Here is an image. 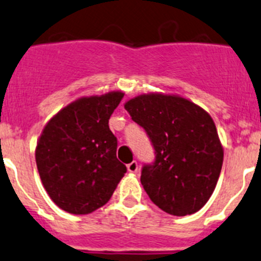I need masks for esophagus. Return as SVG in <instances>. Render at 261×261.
I'll return each mask as SVG.
<instances>
[{
    "mask_svg": "<svg viewBox=\"0 0 261 261\" xmlns=\"http://www.w3.org/2000/svg\"><path fill=\"white\" fill-rule=\"evenodd\" d=\"M139 169V166H138V162L134 161L131 162V163L127 164V171L131 172V173H135V172H138Z\"/></svg>",
    "mask_w": 261,
    "mask_h": 261,
    "instance_id": "obj_1",
    "label": "esophagus"
}]
</instances>
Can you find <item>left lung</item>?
Wrapping results in <instances>:
<instances>
[{
    "label": "left lung",
    "instance_id": "8db88e82",
    "mask_svg": "<svg viewBox=\"0 0 261 261\" xmlns=\"http://www.w3.org/2000/svg\"><path fill=\"white\" fill-rule=\"evenodd\" d=\"M133 121L154 148L140 181L150 200L172 216L200 211L213 194L223 164L214 121L195 103L177 95L143 94L126 102Z\"/></svg>",
    "mask_w": 261,
    "mask_h": 261
}]
</instances>
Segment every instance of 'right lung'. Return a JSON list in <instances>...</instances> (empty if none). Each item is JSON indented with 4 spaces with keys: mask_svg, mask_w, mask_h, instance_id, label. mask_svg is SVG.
Masks as SVG:
<instances>
[{
    "mask_svg": "<svg viewBox=\"0 0 261 261\" xmlns=\"http://www.w3.org/2000/svg\"><path fill=\"white\" fill-rule=\"evenodd\" d=\"M123 98L111 92L70 103L45 125L35 149L40 179L53 203L88 214L108 203L126 166L116 156L108 120Z\"/></svg>",
    "mask_w": 261,
    "mask_h": 261,
    "instance_id": "obj_1",
    "label": "right lung"
}]
</instances>
